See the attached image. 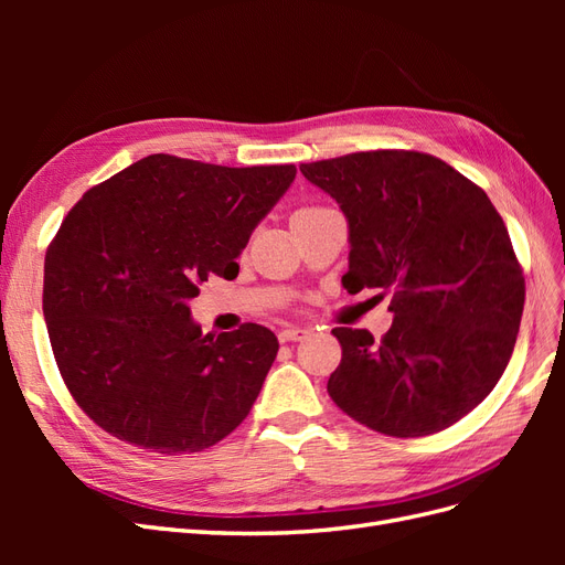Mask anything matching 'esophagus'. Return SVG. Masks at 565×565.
<instances>
[{"label": "esophagus", "mask_w": 565, "mask_h": 565, "mask_svg": "<svg viewBox=\"0 0 565 565\" xmlns=\"http://www.w3.org/2000/svg\"><path fill=\"white\" fill-rule=\"evenodd\" d=\"M306 337H309V330H306V328H282V330H278L280 341H301Z\"/></svg>", "instance_id": "esophagus-1"}]
</instances>
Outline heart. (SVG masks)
<instances>
[{
    "label": "heart",
    "instance_id": "heart-1",
    "mask_svg": "<svg viewBox=\"0 0 565 565\" xmlns=\"http://www.w3.org/2000/svg\"><path fill=\"white\" fill-rule=\"evenodd\" d=\"M316 212H322V207H301L297 210L295 216H303V214H316Z\"/></svg>",
    "mask_w": 565,
    "mask_h": 565
}]
</instances>
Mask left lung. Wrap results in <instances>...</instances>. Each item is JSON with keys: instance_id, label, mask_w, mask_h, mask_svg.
I'll use <instances>...</instances> for the list:
<instances>
[{"instance_id": "left-lung-1", "label": "left lung", "mask_w": 565, "mask_h": 565, "mask_svg": "<svg viewBox=\"0 0 565 565\" xmlns=\"http://www.w3.org/2000/svg\"><path fill=\"white\" fill-rule=\"evenodd\" d=\"M349 224L341 285L393 292L391 330L334 328L328 393L370 429L419 438L448 429L500 382L516 344L525 280L490 198L415 150L301 164Z\"/></svg>"}]
</instances>
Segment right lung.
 I'll list each match as a JSON object with an SVG mask.
<instances>
[{
    "label": "right lung",
    "mask_w": 565,
    "mask_h": 565,
    "mask_svg": "<svg viewBox=\"0 0 565 565\" xmlns=\"http://www.w3.org/2000/svg\"><path fill=\"white\" fill-rule=\"evenodd\" d=\"M295 164L148 156L82 195L44 259V320L65 386L100 429L160 455L226 438L259 396L278 337L247 322L202 334L198 285L237 256Z\"/></svg>",
    "instance_id": "right-lung-1"
}]
</instances>
